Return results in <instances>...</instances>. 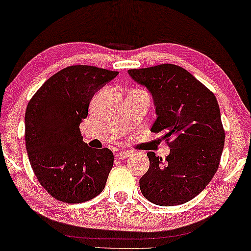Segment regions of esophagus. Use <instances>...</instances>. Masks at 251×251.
Here are the masks:
<instances>
[{"label":"esophagus","instance_id":"34e87169","mask_svg":"<svg viewBox=\"0 0 251 251\" xmlns=\"http://www.w3.org/2000/svg\"><path fill=\"white\" fill-rule=\"evenodd\" d=\"M129 155H130L129 152H125V151H122V152H118V153L116 154V156H117L118 158H121V160H124V158L128 157Z\"/></svg>","mask_w":251,"mask_h":251}]
</instances>
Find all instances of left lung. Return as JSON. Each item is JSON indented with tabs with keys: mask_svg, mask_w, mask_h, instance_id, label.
<instances>
[{
	"mask_svg": "<svg viewBox=\"0 0 251 251\" xmlns=\"http://www.w3.org/2000/svg\"><path fill=\"white\" fill-rule=\"evenodd\" d=\"M128 75L152 95L156 119L151 132L171 140L165 161L147 153L143 196L162 206L185 203L204 190L220 163L225 130L217 98L189 71L171 63L130 69Z\"/></svg>",
	"mask_w": 251,
	"mask_h": 251,
	"instance_id": "left-lung-1",
	"label": "left lung"
}]
</instances>
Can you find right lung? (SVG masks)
Masks as SVG:
<instances>
[{"instance_id":"obj_1","label":"right lung","mask_w":251,"mask_h":251,"mask_svg":"<svg viewBox=\"0 0 251 251\" xmlns=\"http://www.w3.org/2000/svg\"><path fill=\"white\" fill-rule=\"evenodd\" d=\"M118 75L93 66H71L40 87L25 110V146L43 188L66 203H80L105 188L114 164L108 149L82 142L79 125L91 98Z\"/></svg>"}]
</instances>
